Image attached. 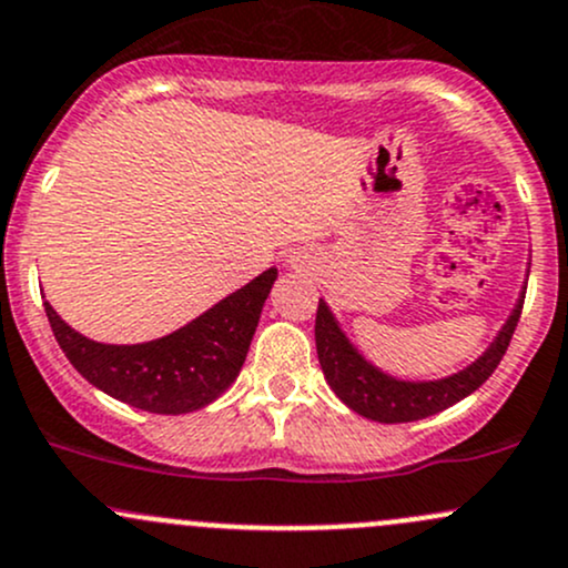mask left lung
Instances as JSON below:
<instances>
[{
    "label": "left lung",
    "mask_w": 568,
    "mask_h": 568,
    "mask_svg": "<svg viewBox=\"0 0 568 568\" xmlns=\"http://www.w3.org/2000/svg\"><path fill=\"white\" fill-rule=\"evenodd\" d=\"M523 303L525 295H519L508 323L503 325L498 338L489 344V349L476 364H470L467 369L452 374L446 379H435V383H405V379H394L374 369L372 364H366L355 353L353 344L347 342V336L338 331L331 308L320 301L317 323H314L320 366H323V374L333 394L349 410L364 415V418L379 420V424H407V420L429 418V415L457 405L467 394L481 388L489 379V374L498 369L500 358L508 349V342H511L514 331H517Z\"/></svg>",
    "instance_id": "8db88e82"
}]
</instances>
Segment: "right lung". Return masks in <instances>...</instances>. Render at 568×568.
<instances>
[{"instance_id":"add662e5","label":"right lung","mask_w":568,"mask_h":568,"mask_svg":"<svg viewBox=\"0 0 568 568\" xmlns=\"http://www.w3.org/2000/svg\"><path fill=\"white\" fill-rule=\"evenodd\" d=\"M276 267L232 292L180 331L148 344H98L43 303L54 338L81 377L125 405L180 415L219 399L241 374Z\"/></svg>"}]
</instances>
